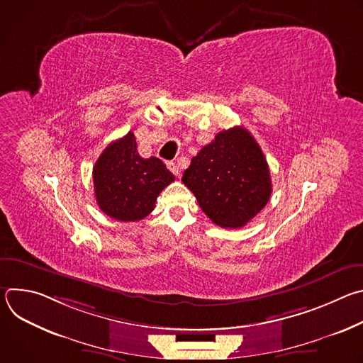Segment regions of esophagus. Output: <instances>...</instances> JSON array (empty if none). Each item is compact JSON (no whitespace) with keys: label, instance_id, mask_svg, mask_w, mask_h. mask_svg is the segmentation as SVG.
<instances>
[{"label":"esophagus","instance_id":"1","mask_svg":"<svg viewBox=\"0 0 363 363\" xmlns=\"http://www.w3.org/2000/svg\"><path fill=\"white\" fill-rule=\"evenodd\" d=\"M168 168H169V171H171L175 177H178V175L181 174V169H179V167H178L175 162H169V164H168Z\"/></svg>","mask_w":363,"mask_h":363}]
</instances>
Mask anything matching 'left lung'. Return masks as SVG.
Masks as SVG:
<instances>
[{
	"label": "left lung",
	"mask_w": 363,
	"mask_h": 363,
	"mask_svg": "<svg viewBox=\"0 0 363 363\" xmlns=\"http://www.w3.org/2000/svg\"><path fill=\"white\" fill-rule=\"evenodd\" d=\"M182 182L195 195L201 210L223 228H241L267 205L272 179L262 147L251 133L234 126L205 145Z\"/></svg>",
	"instance_id": "1"
}]
</instances>
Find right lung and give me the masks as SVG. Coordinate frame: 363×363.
Returning <instances> with one entry per match:
<instances>
[{
	"label": "right lung",
	"mask_w": 363,
	"mask_h": 363,
	"mask_svg": "<svg viewBox=\"0 0 363 363\" xmlns=\"http://www.w3.org/2000/svg\"><path fill=\"white\" fill-rule=\"evenodd\" d=\"M174 181L175 177L161 160L140 157L133 132L109 143L93 168L100 210L125 223L149 216L161 191Z\"/></svg>",
	"instance_id": "right-lung-1"
}]
</instances>
